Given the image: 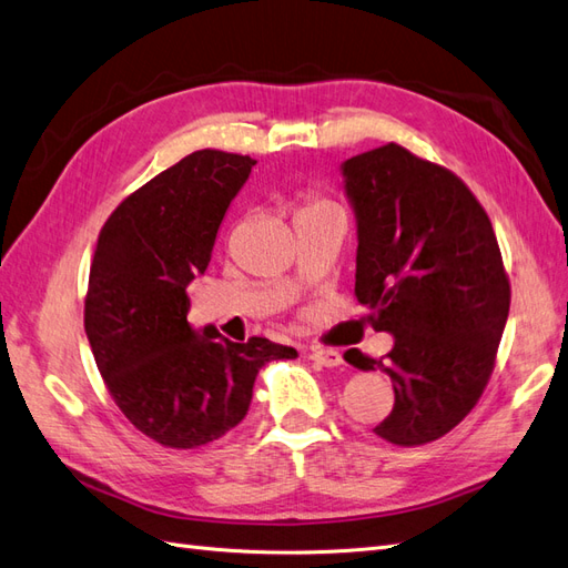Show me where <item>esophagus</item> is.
<instances>
[{
  "label": "esophagus",
  "instance_id": "esophagus-1",
  "mask_svg": "<svg viewBox=\"0 0 568 568\" xmlns=\"http://www.w3.org/2000/svg\"><path fill=\"white\" fill-rule=\"evenodd\" d=\"M315 364L327 366V368H335L342 364V354L337 349H325V347H313L308 354Z\"/></svg>",
  "mask_w": 568,
  "mask_h": 568
}]
</instances>
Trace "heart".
<instances>
[{
  "label": "heart",
  "mask_w": 568,
  "mask_h": 568,
  "mask_svg": "<svg viewBox=\"0 0 568 568\" xmlns=\"http://www.w3.org/2000/svg\"><path fill=\"white\" fill-rule=\"evenodd\" d=\"M329 206H335V204L327 202V200H323V197H308L306 202H303L301 210H298V216H306V214L321 212V210H329Z\"/></svg>",
  "instance_id": "1"
}]
</instances>
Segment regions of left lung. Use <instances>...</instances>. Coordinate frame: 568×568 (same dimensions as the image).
I'll list each match as a JSON object with an SVG mask.
<instances>
[{"label": "left lung", "instance_id": "left-lung-1", "mask_svg": "<svg viewBox=\"0 0 568 568\" xmlns=\"http://www.w3.org/2000/svg\"><path fill=\"white\" fill-rule=\"evenodd\" d=\"M356 212V301L390 332L383 358L344 362L385 371L395 405L373 432L424 446L458 426L487 388L506 327L510 284L479 200L453 171L395 142L342 165Z\"/></svg>", "mask_w": 568, "mask_h": 568}]
</instances>
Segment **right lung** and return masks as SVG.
<instances>
[{
  "label": "right lung",
  "instance_id": "1",
  "mask_svg": "<svg viewBox=\"0 0 568 568\" xmlns=\"http://www.w3.org/2000/svg\"><path fill=\"white\" fill-rule=\"evenodd\" d=\"M251 156L202 149L151 178L108 216L89 272L84 327L110 397L165 448H200L241 424L257 371L296 349L221 339L187 323V284L204 274Z\"/></svg>",
  "mask_w": 568,
  "mask_h": 568
}]
</instances>
